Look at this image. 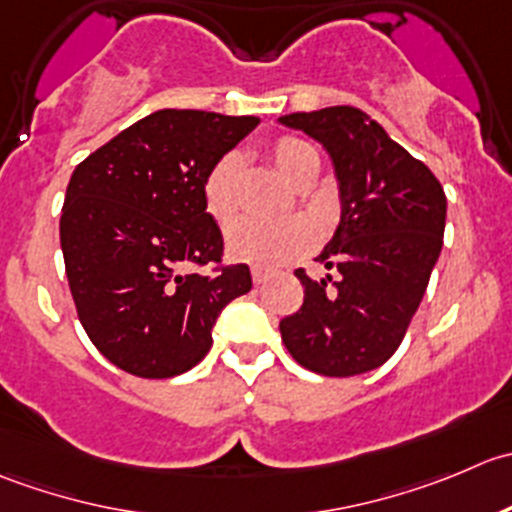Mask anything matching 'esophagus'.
<instances>
[{
  "mask_svg": "<svg viewBox=\"0 0 512 512\" xmlns=\"http://www.w3.org/2000/svg\"><path fill=\"white\" fill-rule=\"evenodd\" d=\"M251 278H254V283H256V286H261V283H266L268 273H266V271H263V268H258V266H254V268H251Z\"/></svg>",
  "mask_w": 512,
  "mask_h": 512,
  "instance_id": "esophagus-1",
  "label": "esophagus"
}]
</instances>
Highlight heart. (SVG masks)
Returning a JSON list of instances; mask_svg holds the SVG:
<instances>
[{"instance_id": "1", "label": "heart", "mask_w": 512, "mask_h": 512, "mask_svg": "<svg viewBox=\"0 0 512 512\" xmlns=\"http://www.w3.org/2000/svg\"><path fill=\"white\" fill-rule=\"evenodd\" d=\"M266 154L278 174L291 181L293 186H301L303 181L316 176L318 166H321L316 149L296 136H281L268 146ZM239 181L241 159L234 154L216 161L206 174L201 194H204L206 211L219 226H229L239 214ZM313 241H316V231L306 219H244L229 231L231 256L263 268L283 266L291 258L311 249Z\"/></svg>"}]
</instances>
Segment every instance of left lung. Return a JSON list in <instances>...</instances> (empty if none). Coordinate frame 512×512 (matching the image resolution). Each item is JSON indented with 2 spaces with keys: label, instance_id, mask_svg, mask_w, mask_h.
<instances>
[{
  "label": "left lung",
  "instance_id": "left-lung-1",
  "mask_svg": "<svg viewBox=\"0 0 512 512\" xmlns=\"http://www.w3.org/2000/svg\"><path fill=\"white\" fill-rule=\"evenodd\" d=\"M278 121L323 144L341 196L336 234L316 258L338 278L313 281L298 268L303 306L283 318L281 338L303 368L321 376L373 371L401 346L443 249V186L356 106Z\"/></svg>",
  "mask_w": 512,
  "mask_h": 512
}]
</instances>
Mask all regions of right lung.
Wrapping results in <instances>:
<instances>
[{
    "instance_id": "obj_1",
    "label": "right lung",
    "mask_w": 512,
    "mask_h": 512,
    "mask_svg": "<svg viewBox=\"0 0 512 512\" xmlns=\"http://www.w3.org/2000/svg\"><path fill=\"white\" fill-rule=\"evenodd\" d=\"M256 116L161 109L74 169L62 206L64 266L86 336L139 378H171L209 353L211 328L251 291L246 263L211 276L224 236L204 206L206 174L258 126Z\"/></svg>"
}]
</instances>
